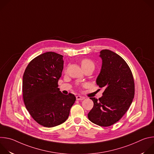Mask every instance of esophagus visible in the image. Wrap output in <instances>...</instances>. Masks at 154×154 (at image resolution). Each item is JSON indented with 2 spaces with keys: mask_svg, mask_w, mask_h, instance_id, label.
<instances>
[{
  "mask_svg": "<svg viewBox=\"0 0 154 154\" xmlns=\"http://www.w3.org/2000/svg\"><path fill=\"white\" fill-rule=\"evenodd\" d=\"M76 99L77 100H82L83 99H85V97L83 96H76Z\"/></svg>",
  "mask_w": 154,
  "mask_h": 154,
  "instance_id": "1",
  "label": "esophagus"
}]
</instances>
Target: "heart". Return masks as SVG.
I'll use <instances>...</instances> for the list:
<instances>
[{
  "instance_id": "b5f03b06",
  "label": "heart",
  "mask_w": 154,
  "mask_h": 154,
  "mask_svg": "<svg viewBox=\"0 0 154 154\" xmlns=\"http://www.w3.org/2000/svg\"><path fill=\"white\" fill-rule=\"evenodd\" d=\"M81 66L83 68H85L86 67H88V66H93V67H94V63L89 60V59H83L81 62Z\"/></svg>"
}]
</instances>
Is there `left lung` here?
Segmentation results:
<instances>
[{
	"label": "left lung",
	"instance_id": "8db88e82",
	"mask_svg": "<svg viewBox=\"0 0 154 154\" xmlns=\"http://www.w3.org/2000/svg\"><path fill=\"white\" fill-rule=\"evenodd\" d=\"M99 56L102 65L96 84L105 90L98 100L90 97L94 106L88 118L95 124L108 127L128 109L135 95V83L132 72L121 57L108 49L101 51Z\"/></svg>",
	"mask_w": 154,
	"mask_h": 154
}]
</instances>
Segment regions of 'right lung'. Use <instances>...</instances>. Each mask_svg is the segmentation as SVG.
Returning a JSON list of instances; mask_svg holds the SVG:
<instances>
[{
    "instance_id": "right-lung-1",
    "label": "right lung",
    "mask_w": 154,
    "mask_h": 154,
    "mask_svg": "<svg viewBox=\"0 0 154 154\" xmlns=\"http://www.w3.org/2000/svg\"><path fill=\"white\" fill-rule=\"evenodd\" d=\"M63 56L53 52L38 55L28 64L23 75V99L27 111L39 124L53 127L66 121L75 96L64 95L58 88Z\"/></svg>"
}]
</instances>
